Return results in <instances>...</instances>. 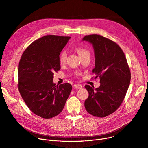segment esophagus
<instances>
[{"instance_id":"34e87169","label":"esophagus","mask_w":148,"mask_h":148,"mask_svg":"<svg viewBox=\"0 0 148 148\" xmlns=\"http://www.w3.org/2000/svg\"><path fill=\"white\" fill-rule=\"evenodd\" d=\"M73 87L75 88H78V89H81L82 88V86L81 84H75L73 85Z\"/></svg>"}]
</instances>
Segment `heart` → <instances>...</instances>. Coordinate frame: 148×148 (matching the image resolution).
Wrapping results in <instances>:
<instances>
[{
  "label": "heart",
  "mask_w": 148,
  "mask_h": 148,
  "mask_svg": "<svg viewBox=\"0 0 148 148\" xmlns=\"http://www.w3.org/2000/svg\"><path fill=\"white\" fill-rule=\"evenodd\" d=\"M76 51L77 53L79 54L80 57H82L83 56H84L86 54H90L89 51L84 48H82V47H78L77 48H76ZM67 58V53L66 51H62V53H60V56H59V62L60 64H64L66 62Z\"/></svg>",
  "instance_id": "b5f03b06"
}]
</instances>
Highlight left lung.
Returning <instances> with one entry per match:
<instances>
[{"instance_id":"left-lung-1","label":"left lung","mask_w":148,"mask_h":148,"mask_svg":"<svg viewBox=\"0 0 148 148\" xmlns=\"http://www.w3.org/2000/svg\"><path fill=\"white\" fill-rule=\"evenodd\" d=\"M82 40L92 43L94 50L95 78L100 77L97 88L86 85L89 95L85 108L90 114L106 117L123 103L131 79V72L123 51L115 42L99 34H90Z\"/></svg>"}]
</instances>
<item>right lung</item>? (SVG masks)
I'll return each instance as SVG.
<instances>
[{
  "label": "right lung",
  "mask_w": 148,
  "mask_h": 148,
  "mask_svg": "<svg viewBox=\"0 0 148 148\" xmlns=\"http://www.w3.org/2000/svg\"><path fill=\"white\" fill-rule=\"evenodd\" d=\"M69 36L47 35L33 42L23 53L18 66V88L34 114L49 119L58 115L72 91L69 83H53L60 69L59 56Z\"/></svg>",
  "instance_id": "right-lung-1"
}]
</instances>
